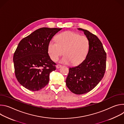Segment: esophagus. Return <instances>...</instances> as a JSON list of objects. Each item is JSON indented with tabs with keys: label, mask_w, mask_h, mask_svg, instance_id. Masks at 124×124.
<instances>
[{
	"label": "esophagus",
	"mask_w": 124,
	"mask_h": 124,
	"mask_svg": "<svg viewBox=\"0 0 124 124\" xmlns=\"http://www.w3.org/2000/svg\"><path fill=\"white\" fill-rule=\"evenodd\" d=\"M56 68H57V69H59V68H60L61 67V65H60V64H57V65L56 66Z\"/></svg>",
	"instance_id": "1"
}]
</instances>
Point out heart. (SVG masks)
<instances>
[{
  "mask_svg": "<svg viewBox=\"0 0 124 124\" xmlns=\"http://www.w3.org/2000/svg\"><path fill=\"white\" fill-rule=\"evenodd\" d=\"M89 46V41L87 37L67 31L58 34L56 41L54 39L49 41L47 51L53 61H56L63 52L65 55L60 60V63L78 65L86 58Z\"/></svg>",
  "mask_w": 124,
  "mask_h": 124,
  "instance_id": "heart-1",
  "label": "heart"
}]
</instances>
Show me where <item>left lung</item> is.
Instances as JSON below:
<instances>
[{
    "mask_svg": "<svg viewBox=\"0 0 124 124\" xmlns=\"http://www.w3.org/2000/svg\"><path fill=\"white\" fill-rule=\"evenodd\" d=\"M84 32L89 41L90 46L85 60L78 66L69 68L66 85L74 94H83L91 91L103 78L106 69L107 54L102 43L95 35Z\"/></svg>",
    "mask_w": 124,
    "mask_h": 124,
    "instance_id": "8db88e82",
    "label": "left lung"
}]
</instances>
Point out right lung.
I'll return each instance as SVG.
<instances>
[{
  "instance_id": "add662e5",
  "label": "right lung",
  "mask_w": 124,
  "mask_h": 124,
  "mask_svg": "<svg viewBox=\"0 0 124 124\" xmlns=\"http://www.w3.org/2000/svg\"><path fill=\"white\" fill-rule=\"evenodd\" d=\"M62 28L43 27L35 30L19 43L14 54L16 77L27 89L36 91L49 82V74L56 69L47 51L48 43Z\"/></svg>"
}]
</instances>
